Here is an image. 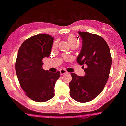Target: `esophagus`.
I'll return each instance as SVG.
<instances>
[{"label": "esophagus", "mask_w": 126, "mask_h": 126, "mask_svg": "<svg viewBox=\"0 0 126 126\" xmlns=\"http://www.w3.org/2000/svg\"><path fill=\"white\" fill-rule=\"evenodd\" d=\"M60 75H63L64 74H67V71L66 70H64L63 69H61L60 70Z\"/></svg>", "instance_id": "1"}]
</instances>
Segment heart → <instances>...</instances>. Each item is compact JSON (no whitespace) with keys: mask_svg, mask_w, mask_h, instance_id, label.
Returning a JSON list of instances; mask_svg holds the SVG:
<instances>
[{"mask_svg":"<svg viewBox=\"0 0 126 126\" xmlns=\"http://www.w3.org/2000/svg\"><path fill=\"white\" fill-rule=\"evenodd\" d=\"M66 39L72 47H77L79 45V40L75 36L72 35V34H70V35H68L66 37ZM57 43H55L54 44H53L52 48L53 49L56 48L57 47Z\"/></svg>","mask_w":126,"mask_h":126,"instance_id":"1","label":"heart"}]
</instances>
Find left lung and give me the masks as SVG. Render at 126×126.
Returning <instances> with one entry per match:
<instances>
[{
	"instance_id": "8db88e82",
	"label": "left lung",
	"mask_w": 126,
	"mask_h": 126,
	"mask_svg": "<svg viewBox=\"0 0 126 126\" xmlns=\"http://www.w3.org/2000/svg\"><path fill=\"white\" fill-rule=\"evenodd\" d=\"M78 32L82 38V46L77 62L82 66L85 75L81 77L71 74L70 94L76 101L87 102L94 99L104 89L109 78L112 58L109 47L103 38L87 32Z\"/></svg>"
}]
</instances>
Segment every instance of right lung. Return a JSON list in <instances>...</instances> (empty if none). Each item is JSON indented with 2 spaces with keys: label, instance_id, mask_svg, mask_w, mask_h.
Masks as SVG:
<instances>
[{
  "label": "right lung",
  "instance_id": "add662e5",
  "mask_svg": "<svg viewBox=\"0 0 126 126\" xmlns=\"http://www.w3.org/2000/svg\"><path fill=\"white\" fill-rule=\"evenodd\" d=\"M54 37L38 34L25 40L18 52L15 63L16 75L21 88L32 100L43 102L54 97L55 83L60 72L45 70L43 59L51 54Z\"/></svg>",
  "mask_w": 126,
  "mask_h": 126
}]
</instances>
